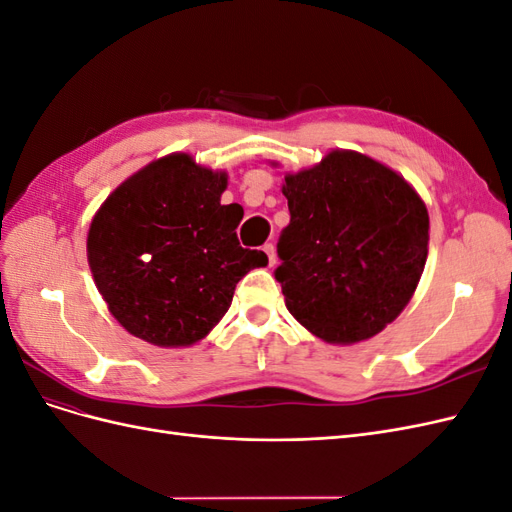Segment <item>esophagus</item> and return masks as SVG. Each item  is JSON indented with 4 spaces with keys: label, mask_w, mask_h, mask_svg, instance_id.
Wrapping results in <instances>:
<instances>
[{
    "label": "esophagus",
    "mask_w": 512,
    "mask_h": 512,
    "mask_svg": "<svg viewBox=\"0 0 512 512\" xmlns=\"http://www.w3.org/2000/svg\"><path fill=\"white\" fill-rule=\"evenodd\" d=\"M262 252L267 254V260H269V267L275 265V247L271 243H267L265 247H262Z\"/></svg>",
    "instance_id": "esophagus-1"
}]
</instances>
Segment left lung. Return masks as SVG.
I'll list each match as a JSON object with an SVG mask.
<instances>
[{"instance_id": "left-lung-1", "label": "left lung", "mask_w": 512, "mask_h": 512, "mask_svg": "<svg viewBox=\"0 0 512 512\" xmlns=\"http://www.w3.org/2000/svg\"><path fill=\"white\" fill-rule=\"evenodd\" d=\"M290 224L277 256L288 312L327 344H356L391 324L421 280L429 213L393 168L350 149L288 173Z\"/></svg>"}]
</instances>
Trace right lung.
Here are the masks:
<instances>
[{"label":"right lung","mask_w":512,"mask_h":512,"mask_svg":"<svg viewBox=\"0 0 512 512\" xmlns=\"http://www.w3.org/2000/svg\"><path fill=\"white\" fill-rule=\"evenodd\" d=\"M226 170L170 153L108 194L87 232V262L108 312L160 348L205 339L235 286L267 254L243 250L239 205H222Z\"/></svg>","instance_id":"add662e5"}]
</instances>
